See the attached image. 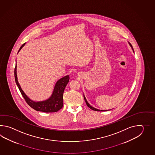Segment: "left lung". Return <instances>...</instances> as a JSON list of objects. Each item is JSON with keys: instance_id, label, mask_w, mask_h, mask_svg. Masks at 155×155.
Segmentation results:
<instances>
[{"instance_id": "1", "label": "left lung", "mask_w": 155, "mask_h": 155, "mask_svg": "<svg viewBox=\"0 0 155 155\" xmlns=\"http://www.w3.org/2000/svg\"><path fill=\"white\" fill-rule=\"evenodd\" d=\"M129 44V45H130V46L131 47L132 49L133 50V52L134 53V50L133 49V48H132V45L130 44V43L128 42ZM84 100H85V101L86 104V105L87 106L89 107L90 109H91L92 110H94V111H109V110H99V109H96L95 107H92V106L90 105V104H89V102H87V100L86 99L85 96L84 95Z\"/></svg>"}]
</instances>
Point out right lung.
<instances>
[{
    "label": "right lung",
    "instance_id": "right-lung-1",
    "mask_svg": "<svg viewBox=\"0 0 155 155\" xmlns=\"http://www.w3.org/2000/svg\"><path fill=\"white\" fill-rule=\"evenodd\" d=\"M26 43L23 44L18 53L20 51ZM15 61H17L15 60ZM14 76L15 82L20 92L24 98L25 100L26 103L29 105L35 110L37 111H41L44 112H57L61 109L63 106V93L65 88L69 81V75L64 76L56 81V84L53 90V93L49 98L41 101H34L29 98L23 90L21 89L20 84H19L17 74V63L15 64V68L14 70Z\"/></svg>",
    "mask_w": 155,
    "mask_h": 155
}]
</instances>
